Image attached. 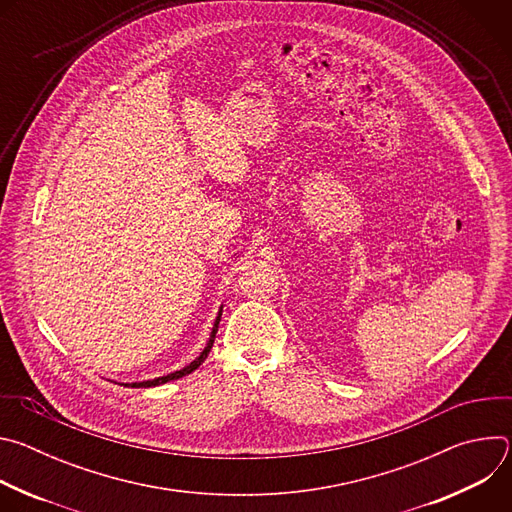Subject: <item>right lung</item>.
Instances as JSON below:
<instances>
[{"label": "right lung", "instance_id": "add662e5", "mask_svg": "<svg viewBox=\"0 0 512 512\" xmlns=\"http://www.w3.org/2000/svg\"><path fill=\"white\" fill-rule=\"evenodd\" d=\"M223 312V310H221ZM221 312H218V316H216V320H214V326H212V332H210V338H208V342H206V346H204V350L188 364V367H184V369H180V371H174V373H170V375H166V377H158V379H152V381H141V383H123L125 387H135V389H145V387H158V385H164V383H168V381H176V379H182V377H186V375H190L192 371H196L200 364L206 360V356H208V352H210V348H212V344H214V336H216V330H218V322H221Z\"/></svg>", "mask_w": 512, "mask_h": 512}]
</instances>
